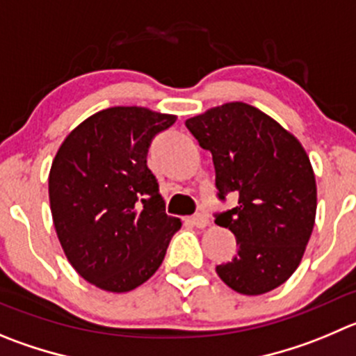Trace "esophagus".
Wrapping results in <instances>:
<instances>
[{"label":"esophagus","instance_id":"1","mask_svg":"<svg viewBox=\"0 0 356 356\" xmlns=\"http://www.w3.org/2000/svg\"><path fill=\"white\" fill-rule=\"evenodd\" d=\"M189 225H193L197 228H205L209 227V218L205 214H197V216H191V218L186 219Z\"/></svg>","mask_w":356,"mask_h":356}]
</instances>
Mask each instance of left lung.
Wrapping results in <instances>:
<instances>
[{"instance_id":"1","label":"left lung","mask_w":356,"mask_h":356,"mask_svg":"<svg viewBox=\"0 0 356 356\" xmlns=\"http://www.w3.org/2000/svg\"><path fill=\"white\" fill-rule=\"evenodd\" d=\"M186 126L212 152L219 197H238L237 207L216 218L238 245L216 272L242 295L281 286L300 265L316 219V179L300 140L244 102L209 108Z\"/></svg>"}]
</instances>
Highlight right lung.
<instances>
[{
  "mask_svg": "<svg viewBox=\"0 0 356 356\" xmlns=\"http://www.w3.org/2000/svg\"><path fill=\"white\" fill-rule=\"evenodd\" d=\"M177 119L147 107H111L66 135L49 172L52 221L81 277L112 293L131 291L159 268L181 219L165 214L147 167L156 133Z\"/></svg>",
  "mask_w": 356,
  "mask_h": 356,
  "instance_id": "right-lung-1",
  "label": "right lung"
}]
</instances>
